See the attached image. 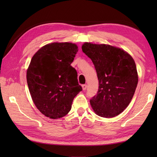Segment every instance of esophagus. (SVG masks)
Instances as JSON below:
<instances>
[{
	"label": "esophagus",
	"instance_id": "1",
	"mask_svg": "<svg viewBox=\"0 0 157 157\" xmlns=\"http://www.w3.org/2000/svg\"><path fill=\"white\" fill-rule=\"evenodd\" d=\"M82 88L84 90H86V88H87V85L86 84H83L82 85Z\"/></svg>",
	"mask_w": 157,
	"mask_h": 157
}]
</instances>
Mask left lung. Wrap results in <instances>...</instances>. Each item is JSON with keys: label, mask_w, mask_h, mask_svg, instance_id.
Segmentation results:
<instances>
[{"label": "left lung", "mask_w": 157, "mask_h": 157, "mask_svg": "<svg viewBox=\"0 0 157 157\" xmlns=\"http://www.w3.org/2000/svg\"><path fill=\"white\" fill-rule=\"evenodd\" d=\"M82 51L90 58L97 74L98 90L90 99L96 115L114 117L126 109L137 87L134 60L122 49L108 44L85 42Z\"/></svg>", "instance_id": "8db88e82"}]
</instances>
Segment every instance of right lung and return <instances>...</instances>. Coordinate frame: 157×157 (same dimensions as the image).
<instances>
[{
    "label": "right lung",
    "mask_w": 157,
    "mask_h": 157,
    "mask_svg": "<svg viewBox=\"0 0 157 157\" xmlns=\"http://www.w3.org/2000/svg\"><path fill=\"white\" fill-rule=\"evenodd\" d=\"M78 46L69 42L46 44L33 56L27 71L32 98L43 115L51 119L65 116L82 88L71 65Z\"/></svg>",
    "instance_id": "right-lung-1"
}]
</instances>
